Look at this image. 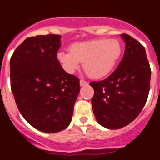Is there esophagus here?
<instances>
[{
    "label": "esophagus",
    "instance_id": "obj_1",
    "mask_svg": "<svg viewBox=\"0 0 160 160\" xmlns=\"http://www.w3.org/2000/svg\"><path fill=\"white\" fill-rule=\"evenodd\" d=\"M80 86H85V85H88V83L87 82V81H85V80H80Z\"/></svg>",
    "mask_w": 160,
    "mask_h": 160
}]
</instances>
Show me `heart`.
<instances>
[{
    "mask_svg": "<svg viewBox=\"0 0 160 160\" xmlns=\"http://www.w3.org/2000/svg\"><path fill=\"white\" fill-rule=\"evenodd\" d=\"M122 51L118 40L95 39L74 43L70 46V52L60 51L57 53V58L68 73L72 74L80 62H84V69L89 77L101 79L113 71Z\"/></svg>",
    "mask_w": 160,
    "mask_h": 160,
    "instance_id": "obj_1",
    "label": "heart"
}]
</instances>
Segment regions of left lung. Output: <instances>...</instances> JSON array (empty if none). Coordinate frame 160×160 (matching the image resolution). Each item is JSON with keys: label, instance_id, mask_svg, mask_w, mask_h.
<instances>
[{"label": "left lung", "instance_id": "8db88e82", "mask_svg": "<svg viewBox=\"0 0 160 160\" xmlns=\"http://www.w3.org/2000/svg\"><path fill=\"white\" fill-rule=\"evenodd\" d=\"M120 37L125 43L122 60L115 72L102 81H92L91 102L99 124L119 129L136 119L148 98L151 68L145 48L129 35Z\"/></svg>", "mask_w": 160, "mask_h": 160}]
</instances>
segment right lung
I'll use <instances>...</instances> for the list:
<instances>
[{
  "label": "right lung",
  "mask_w": 160,
  "mask_h": 160,
  "mask_svg": "<svg viewBox=\"0 0 160 160\" xmlns=\"http://www.w3.org/2000/svg\"><path fill=\"white\" fill-rule=\"evenodd\" d=\"M61 36L27 38L10 58V85L18 111L32 127L53 133L68 128L80 92V80L57 58Z\"/></svg>",
  "instance_id": "obj_1"
}]
</instances>
